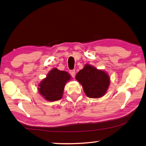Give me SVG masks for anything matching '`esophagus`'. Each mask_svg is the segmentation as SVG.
Returning a JSON list of instances; mask_svg holds the SVG:
<instances>
[{"label": "esophagus", "instance_id": "34e87169", "mask_svg": "<svg viewBox=\"0 0 146 146\" xmlns=\"http://www.w3.org/2000/svg\"><path fill=\"white\" fill-rule=\"evenodd\" d=\"M70 74H71V76H72L73 78H74L76 76V71L74 70H70Z\"/></svg>", "mask_w": 146, "mask_h": 146}]
</instances>
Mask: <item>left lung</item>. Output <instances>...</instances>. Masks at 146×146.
<instances>
[{
    "instance_id": "1",
    "label": "left lung",
    "mask_w": 146,
    "mask_h": 146,
    "mask_svg": "<svg viewBox=\"0 0 146 146\" xmlns=\"http://www.w3.org/2000/svg\"><path fill=\"white\" fill-rule=\"evenodd\" d=\"M76 79L81 84L87 97L92 98L105 95L111 82L108 73L89 64H86L79 71Z\"/></svg>"
}]
</instances>
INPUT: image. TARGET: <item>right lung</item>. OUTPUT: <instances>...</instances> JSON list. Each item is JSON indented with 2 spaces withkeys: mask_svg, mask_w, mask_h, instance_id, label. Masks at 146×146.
<instances>
[{
  "mask_svg": "<svg viewBox=\"0 0 146 146\" xmlns=\"http://www.w3.org/2000/svg\"><path fill=\"white\" fill-rule=\"evenodd\" d=\"M71 79L72 76L67 72L53 68L38 84V92L47 101L59 100L63 97L66 83Z\"/></svg>",
  "mask_w": 146,
  "mask_h": 146,
  "instance_id": "obj_1",
  "label": "right lung"
}]
</instances>
